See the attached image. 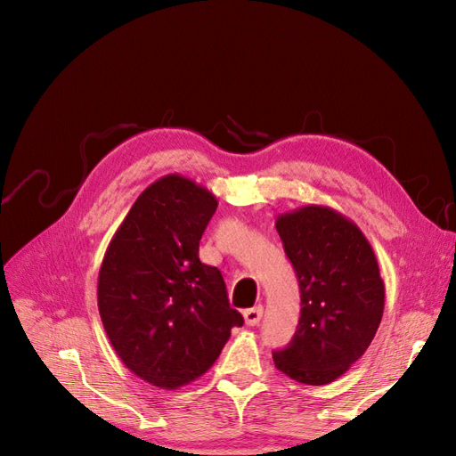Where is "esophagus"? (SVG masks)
<instances>
[{"instance_id":"1","label":"esophagus","mask_w":456,"mask_h":456,"mask_svg":"<svg viewBox=\"0 0 456 456\" xmlns=\"http://www.w3.org/2000/svg\"><path fill=\"white\" fill-rule=\"evenodd\" d=\"M244 320H246V323H248L249 327L258 325V322L262 320V306L256 305V306L246 310V313H244Z\"/></svg>"}]
</instances>
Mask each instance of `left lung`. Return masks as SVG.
I'll return each instance as SVG.
<instances>
[{
	"label": "left lung",
	"mask_w": 456,
	"mask_h": 456,
	"mask_svg": "<svg viewBox=\"0 0 456 456\" xmlns=\"http://www.w3.org/2000/svg\"><path fill=\"white\" fill-rule=\"evenodd\" d=\"M275 227L299 281L301 316L273 362L286 377L323 387L370 347L385 310V282L362 231L334 208L306 205L279 214Z\"/></svg>",
	"instance_id": "left-lung-1"
}]
</instances>
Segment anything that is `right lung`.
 <instances>
[{
    "label": "right lung",
    "instance_id": "obj_1",
    "mask_svg": "<svg viewBox=\"0 0 456 456\" xmlns=\"http://www.w3.org/2000/svg\"><path fill=\"white\" fill-rule=\"evenodd\" d=\"M218 201L177 174L142 191L114 232L98 277V308L122 362L142 380L175 390L201 377L244 318L222 272L200 260Z\"/></svg>",
    "mask_w": 456,
    "mask_h": 456
}]
</instances>
